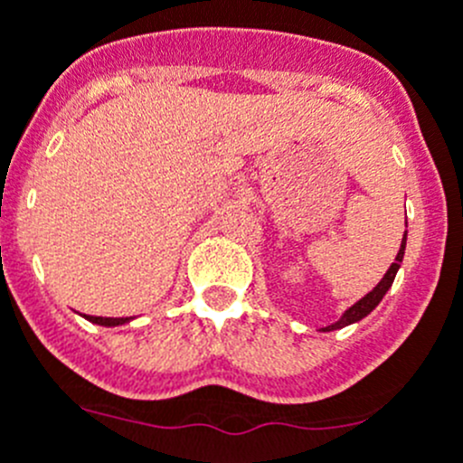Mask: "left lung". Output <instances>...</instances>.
Returning a JSON list of instances; mask_svg holds the SVG:
<instances>
[{"label": "left lung", "instance_id": "obj_1", "mask_svg": "<svg viewBox=\"0 0 463 463\" xmlns=\"http://www.w3.org/2000/svg\"><path fill=\"white\" fill-rule=\"evenodd\" d=\"M404 250H406V232L404 236H402V245H400V252H397L395 261L390 264V269L385 270V275L381 278V282L376 284L374 289L370 291V294H364L363 298L355 300L351 307H346L342 315H339L337 321H333V324L324 326V328H319V333H330V330H339V328H345V326H351V324H358V321H363L364 317L370 315L372 309L376 307V305L383 300V296L388 294V289L392 287V282H395V275L397 270H400L402 261H404Z\"/></svg>", "mask_w": 463, "mask_h": 463}]
</instances>
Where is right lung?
Returning a JSON list of instances; mask_svg holds the SVG:
<instances>
[{
  "mask_svg": "<svg viewBox=\"0 0 463 463\" xmlns=\"http://www.w3.org/2000/svg\"><path fill=\"white\" fill-rule=\"evenodd\" d=\"M87 321L96 326H105V328H114V326H126L135 319V317H84Z\"/></svg>",
  "mask_w": 463,
  "mask_h": 463,
  "instance_id": "right-lung-1",
  "label": "right lung"
}]
</instances>
